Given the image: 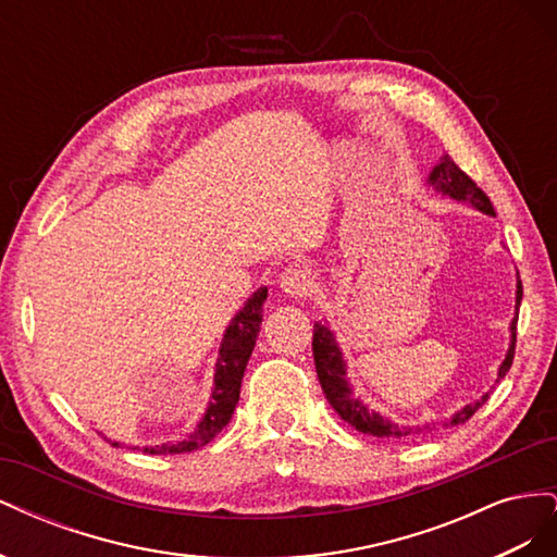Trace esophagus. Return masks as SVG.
Returning <instances> with one entry per match:
<instances>
[{
	"mask_svg": "<svg viewBox=\"0 0 557 557\" xmlns=\"http://www.w3.org/2000/svg\"><path fill=\"white\" fill-rule=\"evenodd\" d=\"M315 288L313 276L307 269H288V272L281 274V290L290 297H309Z\"/></svg>",
	"mask_w": 557,
	"mask_h": 557,
	"instance_id": "34e87169",
	"label": "esophagus"
}]
</instances>
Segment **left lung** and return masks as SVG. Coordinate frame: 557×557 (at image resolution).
Listing matches in <instances>:
<instances>
[{
    "mask_svg": "<svg viewBox=\"0 0 557 557\" xmlns=\"http://www.w3.org/2000/svg\"><path fill=\"white\" fill-rule=\"evenodd\" d=\"M428 183L436 193H442L450 199L467 201V205H471L474 209H479L487 215H495L491 199H487V195L479 188V185L471 181L458 164L453 162L450 156H444L440 162L434 164V170L428 176ZM520 299H522V283L518 278V283H516V318L511 320V344L507 350V358H504V362L499 364L497 381L507 376V372L511 369V362H513ZM313 362H315L320 387H323V393H325L327 401L332 404V409L358 432L379 436V440H409V436H423V434H430L432 430H436V423H423V425H413V428L399 425V423H393L391 418L376 413L374 409H367V404H362L360 397H356V393H352V387L346 376V362L342 356V348H339V344H336L332 330L323 323H313ZM487 397L491 395L485 393L474 404H467V407H462L458 413L444 420V423H440V425L453 428V425L467 423V420L483 407Z\"/></svg>",
    "mask_w": 557,
    "mask_h": 557,
    "instance_id": "1",
    "label": "left lung"
}]
</instances>
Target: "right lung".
Returning a JSON list of instances; mask_svg holds the SVG:
<instances>
[{"label": "right lung", "mask_w": 557, "mask_h": 557, "mask_svg": "<svg viewBox=\"0 0 557 557\" xmlns=\"http://www.w3.org/2000/svg\"><path fill=\"white\" fill-rule=\"evenodd\" d=\"M267 299V288H258L252 293L244 309L232 318L223 334L221 350H218L215 362V376H213V391L207 413L201 416L199 425L185 436L181 442H166L160 446H144V453L150 455H176V453H190L201 446H207L213 436L221 432L234 413V407L239 401L242 379L246 372V364L252 348H256V339L260 334L262 323V305ZM117 446V442H111Z\"/></svg>", "instance_id": "obj_1"}]
</instances>
